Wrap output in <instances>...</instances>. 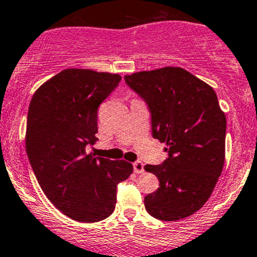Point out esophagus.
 <instances>
[{
  "mask_svg": "<svg viewBox=\"0 0 257 257\" xmlns=\"http://www.w3.org/2000/svg\"><path fill=\"white\" fill-rule=\"evenodd\" d=\"M133 169L136 174H142V172H144V164L140 163V161H137V163L133 164Z\"/></svg>",
  "mask_w": 257,
  "mask_h": 257,
  "instance_id": "esophagus-1",
  "label": "esophagus"
}]
</instances>
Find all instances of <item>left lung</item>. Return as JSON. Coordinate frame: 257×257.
<instances>
[{"mask_svg": "<svg viewBox=\"0 0 257 257\" xmlns=\"http://www.w3.org/2000/svg\"><path fill=\"white\" fill-rule=\"evenodd\" d=\"M147 101L153 137L166 145L161 165H145L159 178L148 194V213L160 220L190 217L206 204L225 161L226 118L208 83L178 66L124 76Z\"/></svg>", "mask_w": 257, "mask_h": 257, "instance_id": "obj_1", "label": "left lung"}]
</instances>
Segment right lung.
Returning a JSON list of instances; mask_svg holds the SVG:
<instances>
[{
  "label": "right lung",
  "mask_w": 257,
  "mask_h": 257,
  "mask_svg": "<svg viewBox=\"0 0 257 257\" xmlns=\"http://www.w3.org/2000/svg\"><path fill=\"white\" fill-rule=\"evenodd\" d=\"M118 74L65 69L34 92L27 117L26 149L48 199L82 223L109 217L117 185L133 172L125 160L87 153L97 142V109L117 87Z\"/></svg>",
  "instance_id": "add662e5"
}]
</instances>
